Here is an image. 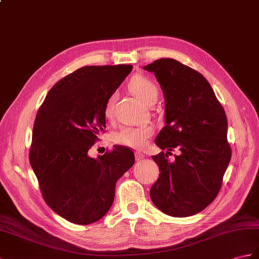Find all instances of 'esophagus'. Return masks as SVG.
<instances>
[{"label": "esophagus", "mask_w": 259, "mask_h": 259, "mask_svg": "<svg viewBox=\"0 0 259 259\" xmlns=\"http://www.w3.org/2000/svg\"><path fill=\"white\" fill-rule=\"evenodd\" d=\"M144 158V154L141 152H136V160L137 161H140L141 159Z\"/></svg>", "instance_id": "34e87169"}]
</instances>
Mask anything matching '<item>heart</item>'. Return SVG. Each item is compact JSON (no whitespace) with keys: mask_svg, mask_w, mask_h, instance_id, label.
<instances>
[{"mask_svg":"<svg viewBox=\"0 0 259 259\" xmlns=\"http://www.w3.org/2000/svg\"><path fill=\"white\" fill-rule=\"evenodd\" d=\"M130 89L132 90L138 98L144 104L152 105L158 99V87L155 83L150 79V78L138 75L135 76L130 80ZM116 99V93L111 94L108 99L106 100L104 113L106 118H111L113 113V102ZM153 128L149 124H139V125H125L120 130H118L113 140L115 142L122 144V146L134 148V149H141L148 143L149 139L153 135Z\"/></svg>","mask_w":259,"mask_h":259,"instance_id":"b5f03b06","label":"heart"}]
</instances>
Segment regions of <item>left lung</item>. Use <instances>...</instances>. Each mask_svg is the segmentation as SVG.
<instances>
[{
  "label": "left lung",
  "mask_w": 259,
  "mask_h": 259,
  "mask_svg": "<svg viewBox=\"0 0 259 259\" xmlns=\"http://www.w3.org/2000/svg\"><path fill=\"white\" fill-rule=\"evenodd\" d=\"M144 69L163 89L165 127L155 144L169 151L152 155L160 174L150 197L166 215H194L218 196L231 161L225 110L208 81L189 66L161 58ZM176 147L180 154L170 162L167 154Z\"/></svg>",
  "instance_id": "1"
}]
</instances>
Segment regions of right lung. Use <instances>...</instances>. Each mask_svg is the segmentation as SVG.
Listing matches in <instances>:
<instances>
[{"instance_id": "add662e5", "label": "right lung", "mask_w": 259, "mask_h": 259, "mask_svg": "<svg viewBox=\"0 0 259 259\" xmlns=\"http://www.w3.org/2000/svg\"><path fill=\"white\" fill-rule=\"evenodd\" d=\"M131 70V65L77 69L52 87L36 115L29 163L47 205L74 224L106 215L118 179L135 163L134 152L123 146L98 159L88 155L105 132L106 100Z\"/></svg>"}]
</instances>
